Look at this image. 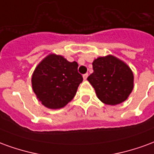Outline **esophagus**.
Here are the masks:
<instances>
[{
  "label": "esophagus",
  "instance_id": "esophagus-1",
  "mask_svg": "<svg viewBox=\"0 0 154 154\" xmlns=\"http://www.w3.org/2000/svg\"><path fill=\"white\" fill-rule=\"evenodd\" d=\"M87 77H88V74H87V73L83 74V79H84V80H86V79L87 78Z\"/></svg>",
  "mask_w": 154,
  "mask_h": 154
}]
</instances>
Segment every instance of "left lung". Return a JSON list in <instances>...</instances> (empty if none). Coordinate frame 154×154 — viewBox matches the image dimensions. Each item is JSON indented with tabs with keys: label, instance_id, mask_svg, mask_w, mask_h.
<instances>
[{
	"label": "left lung",
	"instance_id": "8db88e82",
	"mask_svg": "<svg viewBox=\"0 0 154 154\" xmlns=\"http://www.w3.org/2000/svg\"><path fill=\"white\" fill-rule=\"evenodd\" d=\"M92 67L87 80L103 103L115 106L128 98L134 87V75L128 65L108 55L95 59Z\"/></svg>",
	"mask_w": 154,
	"mask_h": 154
}]
</instances>
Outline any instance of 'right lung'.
Returning <instances> with one entry per match:
<instances>
[{
  "label": "right lung",
  "mask_w": 154,
  "mask_h": 154,
  "mask_svg": "<svg viewBox=\"0 0 154 154\" xmlns=\"http://www.w3.org/2000/svg\"><path fill=\"white\" fill-rule=\"evenodd\" d=\"M77 62L50 54L35 68L32 87L38 100L49 109H60L73 99L83 77Z\"/></svg>",
  "instance_id": "add662e5"
}]
</instances>
